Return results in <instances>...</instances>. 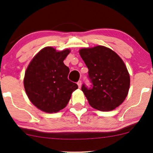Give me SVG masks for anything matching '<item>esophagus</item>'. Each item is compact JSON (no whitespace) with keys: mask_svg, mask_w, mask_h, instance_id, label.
<instances>
[{"mask_svg":"<svg viewBox=\"0 0 153 153\" xmlns=\"http://www.w3.org/2000/svg\"><path fill=\"white\" fill-rule=\"evenodd\" d=\"M77 85H78L79 88H81V86H82V82H81V81H79V82H77Z\"/></svg>","mask_w":153,"mask_h":153,"instance_id":"esophagus-1","label":"esophagus"}]
</instances>
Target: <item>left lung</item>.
<instances>
[{
  "label": "left lung",
  "instance_id": "left-lung-1",
  "mask_svg": "<svg viewBox=\"0 0 153 153\" xmlns=\"http://www.w3.org/2000/svg\"><path fill=\"white\" fill-rule=\"evenodd\" d=\"M79 54L88 69L92 83L82 90L94 108L112 111L119 106L127 97L130 88V75L121 58L114 51L103 46L82 48Z\"/></svg>",
  "mask_w": 153,
  "mask_h": 153
}]
</instances>
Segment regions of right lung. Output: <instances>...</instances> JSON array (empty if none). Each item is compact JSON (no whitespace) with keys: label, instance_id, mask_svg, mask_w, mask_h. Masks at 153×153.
I'll return each instance as SVG.
<instances>
[{"label":"right lung","instance_id":"1","mask_svg":"<svg viewBox=\"0 0 153 153\" xmlns=\"http://www.w3.org/2000/svg\"><path fill=\"white\" fill-rule=\"evenodd\" d=\"M70 50L43 48L33 57L26 69L24 87L30 101L46 113H56L65 108L71 94L78 88L68 79L69 67L64 60Z\"/></svg>","mask_w":153,"mask_h":153}]
</instances>
